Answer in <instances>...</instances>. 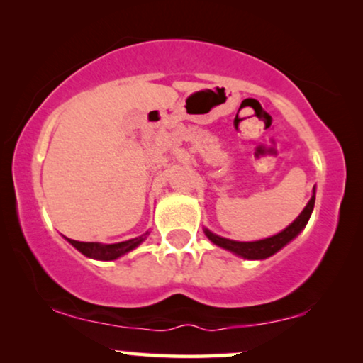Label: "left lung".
<instances>
[{
	"label": "left lung",
	"instance_id": "1",
	"mask_svg": "<svg viewBox=\"0 0 363 363\" xmlns=\"http://www.w3.org/2000/svg\"><path fill=\"white\" fill-rule=\"evenodd\" d=\"M314 203H315V191L309 200V203H307V206L302 210L301 215L296 218L294 223H291L284 231L277 233L276 236L266 238V240H261V241L240 242V241H231V240H226V238L216 236L208 230H205V233L216 246L225 247V250L235 252L238 256L246 257V259H266V257H269L274 255V252L279 251L281 247H284L287 242L294 240V238L304 230V226L307 225V221H309L311 218V213L314 210Z\"/></svg>",
	"mask_w": 363,
	"mask_h": 363
}]
</instances>
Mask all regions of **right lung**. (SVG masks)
<instances>
[{
	"mask_svg": "<svg viewBox=\"0 0 363 363\" xmlns=\"http://www.w3.org/2000/svg\"><path fill=\"white\" fill-rule=\"evenodd\" d=\"M148 235V233H147ZM147 235L133 238V240L128 241H122V242H116V245H99V242H82V241H76V240H69L71 245L82 252L84 256L92 257V259H99V261H112L121 257L125 252L132 251L133 247H137L140 242L145 240Z\"/></svg>",
	"mask_w": 363,
	"mask_h": 363,
	"instance_id": "1",
	"label": "right lung"
}]
</instances>
